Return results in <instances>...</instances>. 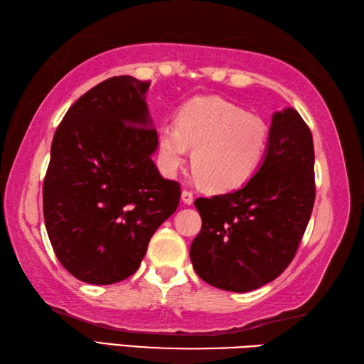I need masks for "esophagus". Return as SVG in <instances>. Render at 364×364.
Segmentation results:
<instances>
[{
	"label": "esophagus",
	"instance_id": "esophagus-1",
	"mask_svg": "<svg viewBox=\"0 0 364 364\" xmlns=\"http://www.w3.org/2000/svg\"><path fill=\"white\" fill-rule=\"evenodd\" d=\"M181 200L186 205H191L192 202H194V192L192 191H189V189H184L183 192H181Z\"/></svg>",
	"mask_w": 364,
	"mask_h": 364
}]
</instances>
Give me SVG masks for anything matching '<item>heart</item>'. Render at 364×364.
Here are the masks:
<instances>
[{"mask_svg":"<svg viewBox=\"0 0 364 364\" xmlns=\"http://www.w3.org/2000/svg\"><path fill=\"white\" fill-rule=\"evenodd\" d=\"M269 128L255 114L219 97H197L184 105L175 127H164L158 137V164L175 175L192 150V167L214 191L244 186L266 158Z\"/></svg>","mask_w":364,"mask_h":364,"instance_id":"heart-1","label":"heart"}]
</instances>
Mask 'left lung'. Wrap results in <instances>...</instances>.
<instances>
[{
	"label": "left lung",
	"instance_id": "obj_1",
	"mask_svg": "<svg viewBox=\"0 0 364 364\" xmlns=\"http://www.w3.org/2000/svg\"><path fill=\"white\" fill-rule=\"evenodd\" d=\"M316 198L314 145L300 114H274L267 154L241 189L200 197L202 230L191 245L197 275L215 288L247 292L291 264Z\"/></svg>",
	"mask_w": 364,
	"mask_h": 364
}]
</instances>
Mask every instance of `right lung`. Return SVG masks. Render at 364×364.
<instances>
[{"mask_svg": "<svg viewBox=\"0 0 364 364\" xmlns=\"http://www.w3.org/2000/svg\"><path fill=\"white\" fill-rule=\"evenodd\" d=\"M150 81L112 76L70 106L54 133L43 180V218L68 272L112 284L141 266L154 231L180 203V183L151 161Z\"/></svg>", "mask_w": 364, "mask_h": 364, "instance_id": "add662e5", "label": "right lung"}]
</instances>
